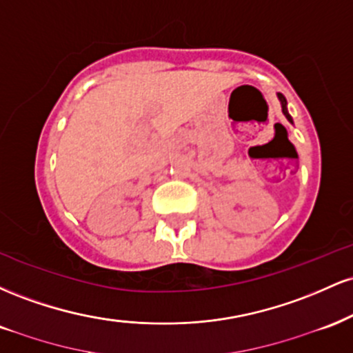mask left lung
I'll use <instances>...</instances> for the list:
<instances>
[{"label":"left lung","instance_id":"left-lung-1","mask_svg":"<svg viewBox=\"0 0 353 353\" xmlns=\"http://www.w3.org/2000/svg\"><path fill=\"white\" fill-rule=\"evenodd\" d=\"M277 98H279V101H281V106H282V112H283V116L287 117V121H289V123H292V124H294L292 116L289 114V109H287V99L283 98V94H281V92H277Z\"/></svg>","mask_w":353,"mask_h":353}]
</instances>
